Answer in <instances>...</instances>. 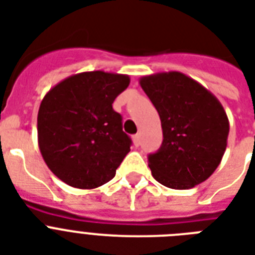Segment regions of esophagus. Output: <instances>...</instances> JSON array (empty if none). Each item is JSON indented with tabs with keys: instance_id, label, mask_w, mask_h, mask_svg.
Wrapping results in <instances>:
<instances>
[{
	"instance_id": "1",
	"label": "esophagus",
	"mask_w": 255,
	"mask_h": 255,
	"mask_svg": "<svg viewBox=\"0 0 255 255\" xmlns=\"http://www.w3.org/2000/svg\"><path fill=\"white\" fill-rule=\"evenodd\" d=\"M132 141L135 144L136 147H139L140 145V133H136V135L132 136Z\"/></svg>"
}]
</instances>
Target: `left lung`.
Returning a JSON list of instances; mask_svg holds the SVG:
<instances>
[{
	"label": "left lung",
	"instance_id": "1",
	"mask_svg": "<svg viewBox=\"0 0 255 255\" xmlns=\"http://www.w3.org/2000/svg\"><path fill=\"white\" fill-rule=\"evenodd\" d=\"M140 86L159 112L163 143L148 156L156 181L189 189L217 169L225 153L229 119L216 96L178 71L141 77Z\"/></svg>",
	"mask_w": 255,
	"mask_h": 255
}]
</instances>
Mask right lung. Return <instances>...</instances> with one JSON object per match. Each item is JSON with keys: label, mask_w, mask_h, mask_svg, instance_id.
<instances>
[{"label": "right lung", "mask_w": 255, "mask_h": 255, "mask_svg": "<svg viewBox=\"0 0 255 255\" xmlns=\"http://www.w3.org/2000/svg\"><path fill=\"white\" fill-rule=\"evenodd\" d=\"M129 85L124 74L86 71L66 78L42 99L38 145L49 169L67 185L94 189L114 178L131 151L112 103Z\"/></svg>", "instance_id": "add662e5"}]
</instances>
